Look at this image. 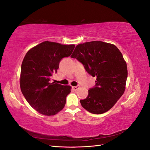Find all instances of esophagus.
<instances>
[{
	"instance_id": "34e87169",
	"label": "esophagus",
	"mask_w": 150,
	"mask_h": 150,
	"mask_svg": "<svg viewBox=\"0 0 150 150\" xmlns=\"http://www.w3.org/2000/svg\"><path fill=\"white\" fill-rule=\"evenodd\" d=\"M79 86H72V89H73L74 91H76L78 89H79Z\"/></svg>"
}]
</instances>
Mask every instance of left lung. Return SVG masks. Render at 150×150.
Instances as JSON below:
<instances>
[{"label":"left lung","instance_id":"obj_1","mask_svg":"<svg viewBox=\"0 0 150 150\" xmlns=\"http://www.w3.org/2000/svg\"><path fill=\"white\" fill-rule=\"evenodd\" d=\"M83 63L86 71L96 77V85L80 103L93 114L110 110L123 94L128 69L122 54L115 45L91 41L77 45L71 56Z\"/></svg>","mask_w":150,"mask_h":150}]
</instances>
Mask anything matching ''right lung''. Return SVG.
Wrapping results in <instances>:
<instances>
[{"label":"right lung","instance_id":"add662e5","mask_svg":"<svg viewBox=\"0 0 150 150\" xmlns=\"http://www.w3.org/2000/svg\"><path fill=\"white\" fill-rule=\"evenodd\" d=\"M74 44L44 41L26 53L21 65L20 87L30 105L45 116L56 115L64 108L71 86L50 83L63 57L71 56Z\"/></svg>","mask_w":150,"mask_h":150}]
</instances>
